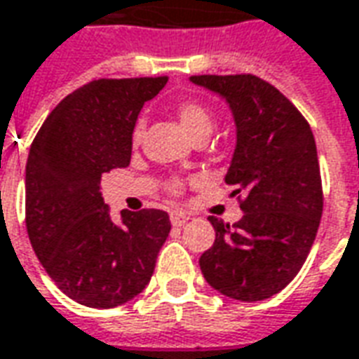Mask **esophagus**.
<instances>
[{
	"label": "esophagus",
	"instance_id": "esophagus-1",
	"mask_svg": "<svg viewBox=\"0 0 359 359\" xmlns=\"http://www.w3.org/2000/svg\"><path fill=\"white\" fill-rule=\"evenodd\" d=\"M188 219H190V215L184 214V212H179V210L171 214V223L175 225V227H182V225H184Z\"/></svg>",
	"mask_w": 359,
	"mask_h": 359
}]
</instances>
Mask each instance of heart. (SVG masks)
<instances>
[{"label":"heart","instance_id":"b5f03b06","mask_svg":"<svg viewBox=\"0 0 359 359\" xmlns=\"http://www.w3.org/2000/svg\"><path fill=\"white\" fill-rule=\"evenodd\" d=\"M175 114H177V120H179L182 130L192 140L198 136H210L212 126H214V120H212V114L208 112L204 104H200L196 101H182L177 104ZM137 136H140V126L134 128V140H137ZM171 192L172 194H180L182 192L180 180H172Z\"/></svg>","mask_w":359,"mask_h":359}]
</instances>
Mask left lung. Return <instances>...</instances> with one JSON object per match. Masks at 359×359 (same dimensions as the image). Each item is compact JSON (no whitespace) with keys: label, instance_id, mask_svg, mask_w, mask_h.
I'll return each instance as SVG.
<instances>
[{"label":"left lung","instance_id":"8db88e82","mask_svg":"<svg viewBox=\"0 0 359 359\" xmlns=\"http://www.w3.org/2000/svg\"><path fill=\"white\" fill-rule=\"evenodd\" d=\"M222 95L237 124L225 182L245 212L239 222L210 215L215 241L200 257L205 282L239 302L282 292L302 270L323 215L317 145L287 97L252 74L192 75Z\"/></svg>","mask_w":359,"mask_h":359}]
</instances>
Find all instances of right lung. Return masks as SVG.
I'll use <instances>...</instances> for the list:
<instances>
[{"instance_id": "right-lung-1", "label": "right lung", "mask_w": 359, "mask_h": 359, "mask_svg": "<svg viewBox=\"0 0 359 359\" xmlns=\"http://www.w3.org/2000/svg\"><path fill=\"white\" fill-rule=\"evenodd\" d=\"M161 77L93 79L48 114L32 140L25 177V223L32 250L74 302L110 309L144 292L169 237L163 210L110 217L101 177L130 165L132 132Z\"/></svg>"}]
</instances>
